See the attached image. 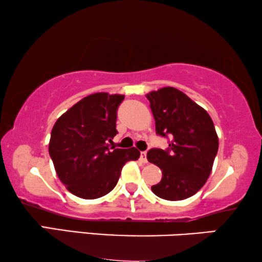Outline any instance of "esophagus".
I'll return each mask as SVG.
<instances>
[{
    "label": "esophagus",
    "instance_id": "34e87169",
    "mask_svg": "<svg viewBox=\"0 0 262 262\" xmlns=\"http://www.w3.org/2000/svg\"><path fill=\"white\" fill-rule=\"evenodd\" d=\"M141 161L143 163H148V160H146V151L141 152Z\"/></svg>",
    "mask_w": 262,
    "mask_h": 262
}]
</instances>
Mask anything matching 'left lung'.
I'll return each mask as SVG.
<instances>
[{"instance_id": "left-lung-1", "label": "left lung", "mask_w": 262, "mask_h": 262, "mask_svg": "<svg viewBox=\"0 0 262 262\" xmlns=\"http://www.w3.org/2000/svg\"><path fill=\"white\" fill-rule=\"evenodd\" d=\"M156 134L168 137L169 148L150 149L146 159L162 170L151 191L166 200H184L205 185L218 151L213 121L203 107L181 91L164 87L146 94Z\"/></svg>"}]
</instances>
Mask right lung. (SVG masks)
<instances>
[{
	"label": "right lung",
	"instance_id": "add662e5",
	"mask_svg": "<svg viewBox=\"0 0 262 262\" xmlns=\"http://www.w3.org/2000/svg\"><path fill=\"white\" fill-rule=\"evenodd\" d=\"M124 95L95 93L62 114L53 125L49 143L56 173L67 189L82 199H96L116 187L127 161L139 159L136 148H110L117 110Z\"/></svg>",
	"mask_w": 262,
	"mask_h": 262
}]
</instances>
